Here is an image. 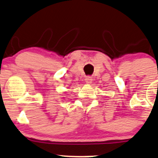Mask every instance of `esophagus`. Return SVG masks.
<instances>
[{"label":"esophagus","mask_w":158,"mask_h":158,"mask_svg":"<svg viewBox=\"0 0 158 158\" xmlns=\"http://www.w3.org/2000/svg\"><path fill=\"white\" fill-rule=\"evenodd\" d=\"M85 82L88 83V84H90V83H91L92 79H91V76H86L85 79Z\"/></svg>","instance_id":"esophagus-1"}]
</instances>
